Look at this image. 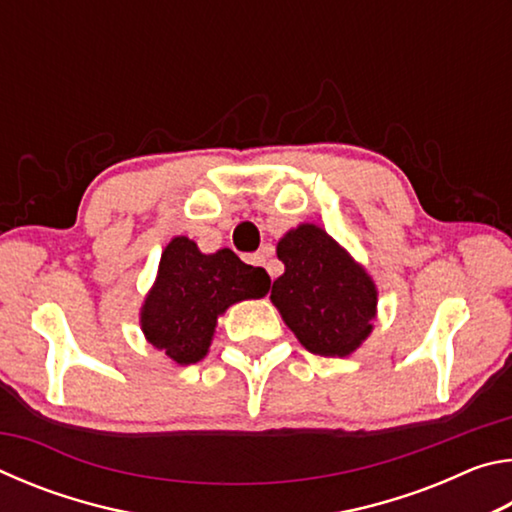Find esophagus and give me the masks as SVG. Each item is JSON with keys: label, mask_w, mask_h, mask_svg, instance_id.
Wrapping results in <instances>:
<instances>
[{"label": "esophagus", "mask_w": 512, "mask_h": 512, "mask_svg": "<svg viewBox=\"0 0 512 512\" xmlns=\"http://www.w3.org/2000/svg\"><path fill=\"white\" fill-rule=\"evenodd\" d=\"M248 262L253 266H266V257H264V253H253L248 257Z\"/></svg>", "instance_id": "esophagus-1"}]
</instances>
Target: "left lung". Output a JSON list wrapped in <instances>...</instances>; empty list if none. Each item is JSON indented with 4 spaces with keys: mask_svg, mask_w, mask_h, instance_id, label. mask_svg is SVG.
Instances as JSON below:
<instances>
[{
    "mask_svg": "<svg viewBox=\"0 0 512 512\" xmlns=\"http://www.w3.org/2000/svg\"><path fill=\"white\" fill-rule=\"evenodd\" d=\"M284 273L271 302L302 348L318 357H350L375 329L377 284L357 259L316 223H300L277 241Z\"/></svg>",
    "mask_w": 512,
    "mask_h": 512,
    "instance_id": "obj_1",
    "label": "left lung"
}]
</instances>
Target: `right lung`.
I'll list each match as a JSON object with an SVG mask.
<instances>
[{"mask_svg":"<svg viewBox=\"0 0 512 512\" xmlns=\"http://www.w3.org/2000/svg\"><path fill=\"white\" fill-rule=\"evenodd\" d=\"M268 289L264 268L244 264L230 248L205 255L189 237H173L140 309L144 339L169 361L192 366L207 357L225 311L264 298Z\"/></svg>","mask_w":512,"mask_h":512,"instance_id":"right-lung-1","label":"right lung"}]
</instances>
